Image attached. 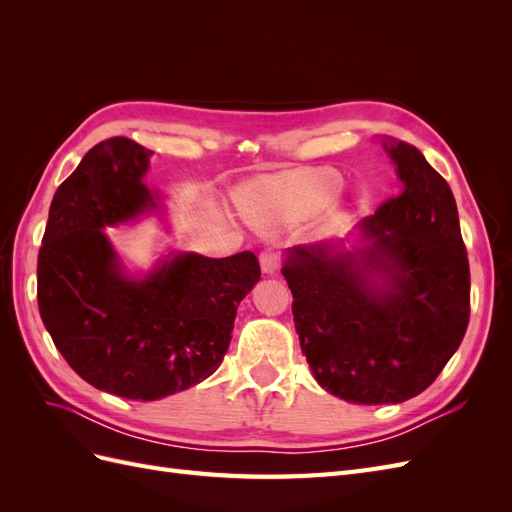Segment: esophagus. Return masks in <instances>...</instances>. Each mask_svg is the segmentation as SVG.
I'll return each mask as SVG.
<instances>
[{"label": "esophagus", "instance_id": "obj_1", "mask_svg": "<svg viewBox=\"0 0 512 512\" xmlns=\"http://www.w3.org/2000/svg\"><path fill=\"white\" fill-rule=\"evenodd\" d=\"M280 267H282V256L277 254V252L265 250V252L260 254V269L265 271V273L273 275V273L280 271Z\"/></svg>", "mask_w": 512, "mask_h": 512}]
</instances>
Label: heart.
<instances>
[{
  "label": "heart",
  "instance_id": "1",
  "mask_svg": "<svg viewBox=\"0 0 512 512\" xmlns=\"http://www.w3.org/2000/svg\"><path fill=\"white\" fill-rule=\"evenodd\" d=\"M335 168H301L271 179H260L241 194V209L256 228L294 224L327 207L342 190Z\"/></svg>",
  "mask_w": 512,
  "mask_h": 512
}]
</instances>
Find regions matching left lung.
Wrapping results in <instances>:
<instances>
[{"label":"left lung","mask_w":512,"mask_h":512,"mask_svg":"<svg viewBox=\"0 0 512 512\" xmlns=\"http://www.w3.org/2000/svg\"><path fill=\"white\" fill-rule=\"evenodd\" d=\"M401 194L365 218L359 243L294 245L282 275L309 369L350 404L423 393L470 322V265L455 196L416 147L386 138Z\"/></svg>","instance_id":"1"}]
</instances>
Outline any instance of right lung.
<instances>
[{"mask_svg":"<svg viewBox=\"0 0 512 512\" xmlns=\"http://www.w3.org/2000/svg\"><path fill=\"white\" fill-rule=\"evenodd\" d=\"M149 149L115 136L59 185L38 254L46 331L85 382L117 397L181 393L220 367L258 258L168 254L145 275L123 269L104 228L158 209L145 185Z\"/></svg>","mask_w":512,"mask_h":512,"instance_id":"1","label":"right lung"}]
</instances>
